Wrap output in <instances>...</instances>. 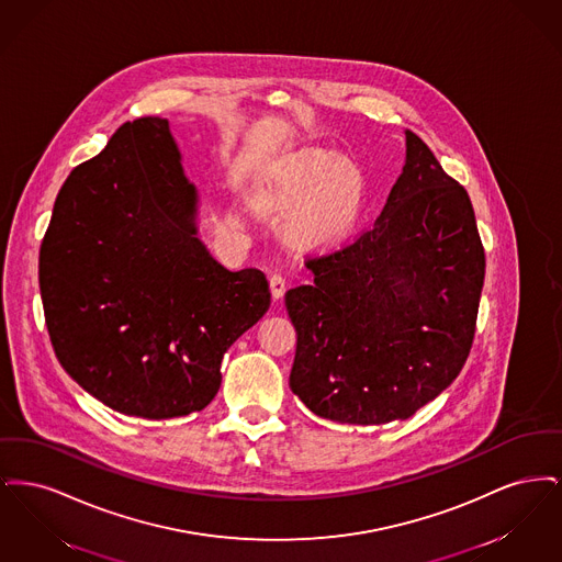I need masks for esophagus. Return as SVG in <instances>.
Segmentation results:
<instances>
[{
	"instance_id": "34e87169",
	"label": "esophagus",
	"mask_w": 562,
	"mask_h": 562,
	"mask_svg": "<svg viewBox=\"0 0 562 562\" xmlns=\"http://www.w3.org/2000/svg\"><path fill=\"white\" fill-rule=\"evenodd\" d=\"M269 289H271V296L273 301H280L284 293H286V280L280 276V273H273L269 278Z\"/></svg>"
}]
</instances>
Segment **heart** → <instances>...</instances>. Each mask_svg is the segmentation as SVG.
Instances as JSON below:
<instances>
[{"mask_svg":"<svg viewBox=\"0 0 562 562\" xmlns=\"http://www.w3.org/2000/svg\"><path fill=\"white\" fill-rule=\"evenodd\" d=\"M367 198V177L349 158L324 149H301L269 177L261 200L294 209L289 234L301 244H324L346 236Z\"/></svg>","mask_w":562,"mask_h":562,"instance_id":"heart-1","label":"heart"}]
</instances>
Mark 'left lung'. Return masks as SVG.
Segmentation results:
<instances>
[{
	"label": "left lung",
	"instance_id": "1",
	"mask_svg": "<svg viewBox=\"0 0 562 562\" xmlns=\"http://www.w3.org/2000/svg\"><path fill=\"white\" fill-rule=\"evenodd\" d=\"M406 158L373 227L307 259L284 303L291 390L322 419L381 426L447 390L472 348L484 250L468 191L404 131Z\"/></svg>",
	"mask_w": 562,
	"mask_h": 562
}]
</instances>
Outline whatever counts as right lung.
<instances>
[{"label":"right lung","mask_w":562,"mask_h":562,"mask_svg":"<svg viewBox=\"0 0 562 562\" xmlns=\"http://www.w3.org/2000/svg\"><path fill=\"white\" fill-rule=\"evenodd\" d=\"M198 234V189L161 117L120 126L54 202L40 248L54 353L122 415L202 411L223 353L269 310L266 273L223 268Z\"/></svg>","instance_id":"add662e5"}]
</instances>
